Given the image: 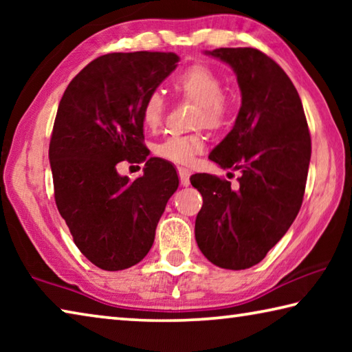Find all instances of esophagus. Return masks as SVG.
<instances>
[{"instance_id": "1", "label": "esophagus", "mask_w": 352, "mask_h": 352, "mask_svg": "<svg viewBox=\"0 0 352 352\" xmlns=\"http://www.w3.org/2000/svg\"><path fill=\"white\" fill-rule=\"evenodd\" d=\"M178 177H180L182 186H189V177H190V170L189 169L178 168Z\"/></svg>"}]
</instances>
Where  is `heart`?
<instances>
[{
  "label": "heart",
  "mask_w": 352,
  "mask_h": 352,
  "mask_svg": "<svg viewBox=\"0 0 352 352\" xmlns=\"http://www.w3.org/2000/svg\"><path fill=\"white\" fill-rule=\"evenodd\" d=\"M172 88L182 98L195 102V126H206L211 130L222 129L231 115V102L225 96L223 82L217 73L206 65H190L178 73L172 80ZM166 104L160 91H152L141 109L142 126L147 130H157L163 122ZM204 133L172 135L155 147V153L177 164H189L199 153L205 151Z\"/></svg>",
  "instance_id": "obj_1"
}]
</instances>
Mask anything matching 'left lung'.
Masks as SVG:
<instances>
[{"label":"left lung","mask_w":352,"mask_h":352,"mask_svg":"<svg viewBox=\"0 0 352 352\" xmlns=\"http://www.w3.org/2000/svg\"><path fill=\"white\" fill-rule=\"evenodd\" d=\"M205 52L233 68L242 94L234 126L210 160L241 177L237 188L211 174L190 177L204 197L195 241L214 265L243 270L265 258L300 211L311 135L296 88L275 60L254 47Z\"/></svg>","instance_id":"left-lung-1"}]
</instances>
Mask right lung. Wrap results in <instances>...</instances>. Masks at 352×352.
Returning <instances> with one entry per match:
<instances>
[{
    "instance_id": "obj_1",
    "label": "right lung",
    "mask_w": 352,
    "mask_h": 352,
    "mask_svg": "<svg viewBox=\"0 0 352 352\" xmlns=\"http://www.w3.org/2000/svg\"><path fill=\"white\" fill-rule=\"evenodd\" d=\"M174 52H111L88 63L65 90L50 163L57 210L74 243L102 270L129 269L151 250L158 220L178 188L169 162L148 158L141 109L177 68ZM121 161H146L130 182Z\"/></svg>"
}]
</instances>
